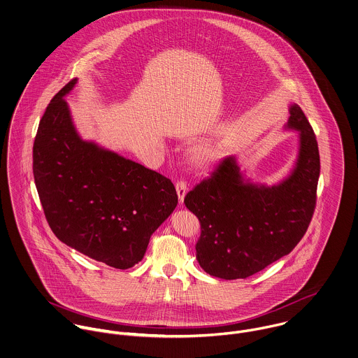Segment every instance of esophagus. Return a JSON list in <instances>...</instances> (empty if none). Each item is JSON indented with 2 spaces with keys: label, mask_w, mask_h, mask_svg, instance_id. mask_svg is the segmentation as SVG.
Masks as SVG:
<instances>
[{
  "label": "esophagus",
  "mask_w": 358,
  "mask_h": 358,
  "mask_svg": "<svg viewBox=\"0 0 358 358\" xmlns=\"http://www.w3.org/2000/svg\"><path fill=\"white\" fill-rule=\"evenodd\" d=\"M176 191H177V195H178V202L182 205L184 202V198L187 195V191H188V187H187V182L184 180H180L176 182Z\"/></svg>",
  "instance_id": "34e87169"
}]
</instances>
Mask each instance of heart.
<instances>
[{"instance_id": "1", "label": "heart", "mask_w": 358, "mask_h": 358, "mask_svg": "<svg viewBox=\"0 0 358 358\" xmlns=\"http://www.w3.org/2000/svg\"><path fill=\"white\" fill-rule=\"evenodd\" d=\"M196 160L202 164H213L222 159L224 148L218 143H206L196 150Z\"/></svg>"}]
</instances>
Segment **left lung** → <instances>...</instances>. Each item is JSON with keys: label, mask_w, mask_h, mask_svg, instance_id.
<instances>
[{"label": "left lung", "mask_w": 358, "mask_h": 358, "mask_svg": "<svg viewBox=\"0 0 358 358\" xmlns=\"http://www.w3.org/2000/svg\"><path fill=\"white\" fill-rule=\"evenodd\" d=\"M285 129L299 131L292 173L267 187L243 177L228 156L184 199L198 217L199 266L222 280L248 278L289 255L306 234L315 209L320 152L315 134L299 105L289 108Z\"/></svg>", "instance_id": "obj_1"}]
</instances>
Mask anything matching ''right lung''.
I'll return each instance as SVG.
<instances>
[{"instance_id": "right-lung-1", "label": "right lung", "mask_w": 358, "mask_h": 358, "mask_svg": "<svg viewBox=\"0 0 358 358\" xmlns=\"http://www.w3.org/2000/svg\"><path fill=\"white\" fill-rule=\"evenodd\" d=\"M48 103L33 145V174L55 236L77 252L126 270L143 260L150 235L173 213V182L96 143L83 141L65 95Z\"/></svg>"}]
</instances>
